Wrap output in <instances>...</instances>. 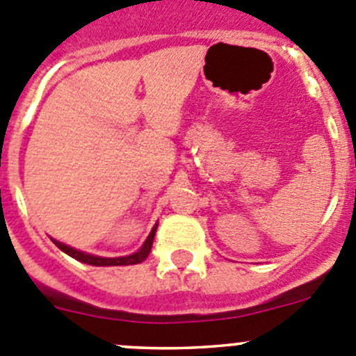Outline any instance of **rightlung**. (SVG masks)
Returning a JSON list of instances; mask_svg holds the SVG:
<instances>
[{
	"mask_svg": "<svg viewBox=\"0 0 356 356\" xmlns=\"http://www.w3.org/2000/svg\"><path fill=\"white\" fill-rule=\"evenodd\" d=\"M155 231H157V223H155L154 229H152L150 236L147 238L145 245L141 246V248L138 250L136 253H133V255H127V257H115V259H106V257L90 255V253L79 252V250L71 248V246L64 245V243L56 241V239H52V241H54V245H56L59 250H63L66 255L73 257V259L79 260V262L89 264V266H134V264H141L148 257V253H150V250H152V245H154Z\"/></svg>",
	"mask_w": 356,
	"mask_h": 356,
	"instance_id": "1",
	"label": "right lung"
}]
</instances>
